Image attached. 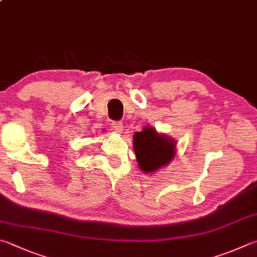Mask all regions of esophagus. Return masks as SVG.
<instances>
[{
	"label": "esophagus",
	"mask_w": 257,
	"mask_h": 257,
	"mask_svg": "<svg viewBox=\"0 0 257 257\" xmlns=\"http://www.w3.org/2000/svg\"><path fill=\"white\" fill-rule=\"evenodd\" d=\"M111 124H112V128L115 130V132H122L123 125H122V122H121V121H112Z\"/></svg>",
	"instance_id": "esophagus-1"
}]
</instances>
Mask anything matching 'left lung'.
I'll return each mask as SVG.
<instances>
[{
	"instance_id": "obj_1",
	"label": "left lung",
	"mask_w": 257,
	"mask_h": 257,
	"mask_svg": "<svg viewBox=\"0 0 257 257\" xmlns=\"http://www.w3.org/2000/svg\"><path fill=\"white\" fill-rule=\"evenodd\" d=\"M134 149L139 169L145 173H151L172 161L175 144L172 139L161 136L154 128L148 127L134 135Z\"/></svg>"
}]
</instances>
